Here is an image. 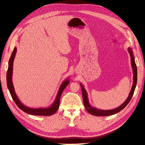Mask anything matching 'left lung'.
Listing matches in <instances>:
<instances>
[{
	"label": "left lung",
	"mask_w": 145,
	"mask_h": 145,
	"mask_svg": "<svg viewBox=\"0 0 145 145\" xmlns=\"http://www.w3.org/2000/svg\"><path fill=\"white\" fill-rule=\"evenodd\" d=\"M128 52L131 56V64H132L133 70L134 72V76H133V84L132 88L129 93L128 97L125 100V102L123 103L119 107H118L116 109H111V110H102V109H99L95 108H94L91 106V105L89 103L88 99V95L86 90L85 89L84 87L80 83V86L82 92V96H83V103H84V106L86 108V111L90 113L91 114L95 116H108L115 114L120 112L123 109H124L128 103L130 102V100L132 98L133 95L134 94V91L137 85V66H136L134 57L133 55V50L131 48H128Z\"/></svg>",
	"instance_id": "obj_1"
}]
</instances>
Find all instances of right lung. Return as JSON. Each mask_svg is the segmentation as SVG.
<instances>
[{
    "instance_id": "1",
    "label": "right lung",
    "mask_w": 145,
    "mask_h": 145,
    "mask_svg": "<svg viewBox=\"0 0 145 145\" xmlns=\"http://www.w3.org/2000/svg\"><path fill=\"white\" fill-rule=\"evenodd\" d=\"M17 51L16 47H14V49L13 50L11 56L10 57V59L8 62V68L7 73V86L8 88L10 91V94L11 97L14 100V102L17 105L21 110H22L24 112L29 114L31 115H34V116H49L54 114L57 111V109L59 108L60 105V96L62 94V92L65 89V88L67 86L69 83V79L65 80L62 82V85H61L59 91L57 93V95L56 96V98L51 106L48 108H31L25 106L20 102V101L17 97V96L15 93L14 86H13V83L12 81V67H13V61H14V57Z\"/></svg>"
}]
</instances>
